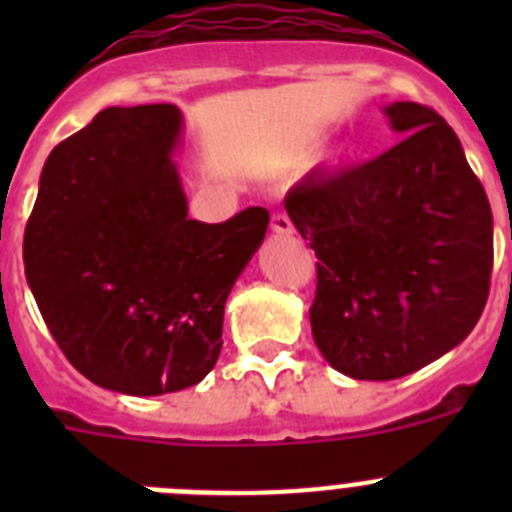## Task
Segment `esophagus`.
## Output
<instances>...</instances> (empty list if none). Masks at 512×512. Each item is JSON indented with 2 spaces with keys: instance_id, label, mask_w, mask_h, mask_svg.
I'll return each mask as SVG.
<instances>
[{
  "instance_id": "34e87169",
  "label": "esophagus",
  "mask_w": 512,
  "mask_h": 512,
  "mask_svg": "<svg viewBox=\"0 0 512 512\" xmlns=\"http://www.w3.org/2000/svg\"><path fill=\"white\" fill-rule=\"evenodd\" d=\"M271 230L279 235H292L295 233V225H292V220H289L284 212H274V215H271Z\"/></svg>"
}]
</instances>
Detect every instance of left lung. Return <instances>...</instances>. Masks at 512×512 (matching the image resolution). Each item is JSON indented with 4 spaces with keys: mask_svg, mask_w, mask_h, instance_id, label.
<instances>
[{
    "mask_svg": "<svg viewBox=\"0 0 512 512\" xmlns=\"http://www.w3.org/2000/svg\"><path fill=\"white\" fill-rule=\"evenodd\" d=\"M397 146L312 171L284 207L318 256L312 338L346 377H405L472 333L490 295L492 210L436 110L384 107Z\"/></svg>",
    "mask_w": 512,
    "mask_h": 512,
    "instance_id": "1",
    "label": "left lung"
}]
</instances>
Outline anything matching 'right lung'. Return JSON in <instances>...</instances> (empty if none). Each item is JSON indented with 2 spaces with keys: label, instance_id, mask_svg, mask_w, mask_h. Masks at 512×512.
<instances>
[{
  "label": "right lung",
  "instance_id": "right-lung-1",
  "mask_svg": "<svg viewBox=\"0 0 512 512\" xmlns=\"http://www.w3.org/2000/svg\"><path fill=\"white\" fill-rule=\"evenodd\" d=\"M174 104L107 107L61 140L25 225V277L63 356L89 382L151 397L202 382L225 300L259 251L264 207L187 217Z\"/></svg>",
  "mask_w": 512,
  "mask_h": 512
}]
</instances>
